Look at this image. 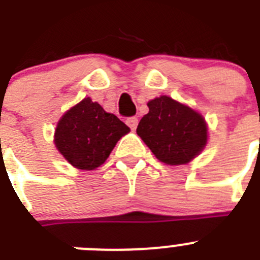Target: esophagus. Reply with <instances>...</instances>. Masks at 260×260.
Returning a JSON list of instances; mask_svg holds the SVG:
<instances>
[{
	"mask_svg": "<svg viewBox=\"0 0 260 260\" xmlns=\"http://www.w3.org/2000/svg\"><path fill=\"white\" fill-rule=\"evenodd\" d=\"M126 123H127V126L132 130H135L138 126V117H128L127 119H126Z\"/></svg>",
	"mask_w": 260,
	"mask_h": 260,
	"instance_id": "obj_1",
	"label": "esophagus"
}]
</instances>
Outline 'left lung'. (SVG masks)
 <instances>
[{
  "instance_id": "obj_1",
  "label": "left lung",
  "mask_w": 260,
  "mask_h": 260,
  "mask_svg": "<svg viewBox=\"0 0 260 260\" xmlns=\"http://www.w3.org/2000/svg\"><path fill=\"white\" fill-rule=\"evenodd\" d=\"M150 112L142 117L137 134L153 155L169 165L189 162L207 143V125L191 108L168 96L148 103Z\"/></svg>"
}]
</instances>
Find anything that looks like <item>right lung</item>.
<instances>
[{
  "label": "right lung",
  "mask_w": 260,
  "mask_h": 260,
  "mask_svg": "<svg viewBox=\"0 0 260 260\" xmlns=\"http://www.w3.org/2000/svg\"><path fill=\"white\" fill-rule=\"evenodd\" d=\"M128 132L117 116L86 98L59 119L54 143L71 165L92 171L104 164L117 142Z\"/></svg>",
  "instance_id": "right-lung-1"
}]
</instances>
